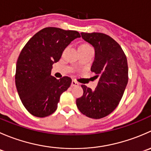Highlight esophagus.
I'll return each instance as SVG.
<instances>
[{
  "label": "esophagus",
  "instance_id": "1",
  "mask_svg": "<svg viewBox=\"0 0 151 151\" xmlns=\"http://www.w3.org/2000/svg\"><path fill=\"white\" fill-rule=\"evenodd\" d=\"M78 85H79V83H77V82L74 81V80H72V81H71V86L72 87L78 86Z\"/></svg>",
  "mask_w": 151,
  "mask_h": 151
}]
</instances>
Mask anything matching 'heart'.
Here are the masks:
<instances>
[{
  "label": "heart",
  "mask_w": 151,
  "mask_h": 151,
  "mask_svg": "<svg viewBox=\"0 0 151 151\" xmlns=\"http://www.w3.org/2000/svg\"><path fill=\"white\" fill-rule=\"evenodd\" d=\"M88 46H90V45H88V44H82L80 47H88Z\"/></svg>",
  "instance_id": "1"
}]
</instances>
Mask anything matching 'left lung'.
<instances>
[{"label": "left lung", "instance_id": "8db88e82", "mask_svg": "<svg viewBox=\"0 0 151 151\" xmlns=\"http://www.w3.org/2000/svg\"><path fill=\"white\" fill-rule=\"evenodd\" d=\"M82 37L93 46L95 58L91 71L99 83L94 91L82 85L83 96L76 101L79 110L94 119L109 115L122 98L129 80L126 56L119 44L102 33H81Z\"/></svg>", "mask_w": 151, "mask_h": 151}]
</instances>
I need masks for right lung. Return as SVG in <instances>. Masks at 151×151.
<instances>
[{"instance_id": "add662e5", "label": "right lung", "mask_w": 151, "mask_h": 151, "mask_svg": "<svg viewBox=\"0 0 151 151\" xmlns=\"http://www.w3.org/2000/svg\"><path fill=\"white\" fill-rule=\"evenodd\" d=\"M79 37L76 30L48 27L36 33L22 48L17 62L15 84L22 104L31 115L45 118L56 110L60 95L69 88L71 79L52 77V64Z\"/></svg>"}]
</instances>
